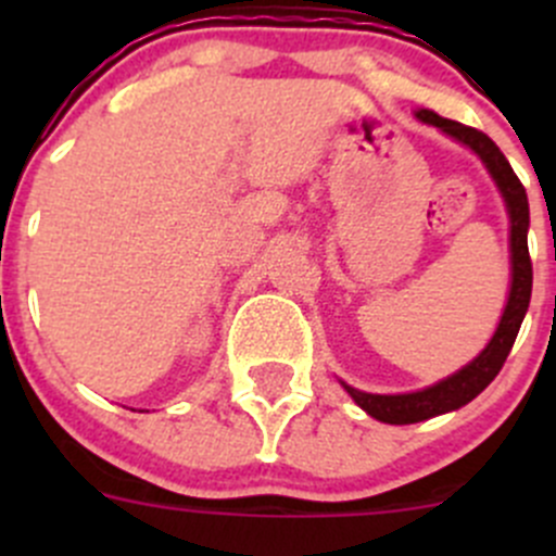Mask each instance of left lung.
Segmentation results:
<instances>
[{
	"instance_id": "8db88e82",
	"label": "left lung",
	"mask_w": 556,
	"mask_h": 556,
	"mask_svg": "<svg viewBox=\"0 0 556 556\" xmlns=\"http://www.w3.org/2000/svg\"><path fill=\"white\" fill-rule=\"evenodd\" d=\"M417 117L422 123L441 128L444 134L457 139V142L468 144L484 166L490 169L492 179L501 188L503 199H506L508 217H511V293H508L506 312H503L501 325H497L495 336L486 344V350L476 357L473 363L463 368V371L452 374L444 382L428 387V390L408 392V395H371V392H361L355 387L344 384V390L355 397L357 406L363 412L371 414L374 419L387 425H414L422 422V419L435 417V414L454 412V408L465 406L468 401H473L492 379L497 377V371L506 363L508 352H511L514 341L521 328V319H525L527 306H530V293H532V261L530 250H527V226H530V206H527V193L525 185L519 182V177L514 174L511 164L506 161V155L501 153L495 142L486 137L479 128L463 126L457 121H446V117L435 115L430 110H419Z\"/></svg>"
}]
</instances>
